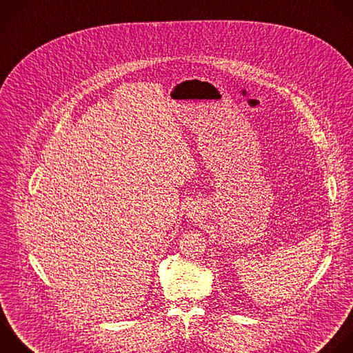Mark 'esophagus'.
<instances>
[{
  "label": "esophagus",
  "instance_id": "esophagus-1",
  "mask_svg": "<svg viewBox=\"0 0 353 353\" xmlns=\"http://www.w3.org/2000/svg\"><path fill=\"white\" fill-rule=\"evenodd\" d=\"M190 217H192V219H196V217H198V210H195V209H191V210H190Z\"/></svg>",
  "mask_w": 353,
  "mask_h": 353
}]
</instances>
